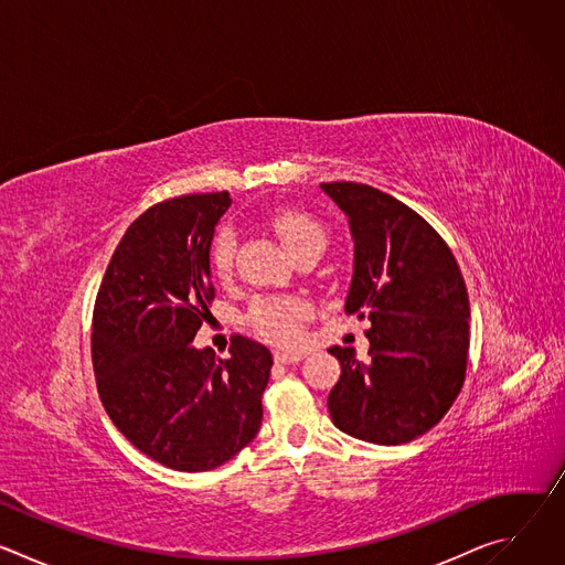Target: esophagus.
<instances>
[{
    "instance_id": "obj_1",
    "label": "esophagus",
    "mask_w": 565,
    "mask_h": 565,
    "mask_svg": "<svg viewBox=\"0 0 565 565\" xmlns=\"http://www.w3.org/2000/svg\"><path fill=\"white\" fill-rule=\"evenodd\" d=\"M306 358L303 351H277L275 353V362L277 364H297Z\"/></svg>"
}]
</instances>
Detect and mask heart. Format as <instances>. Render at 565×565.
Returning a JSON list of instances; mask_svg holds the SVG:
<instances>
[{
	"instance_id": "heart-1",
	"label": "heart",
	"mask_w": 565,
	"mask_h": 565,
	"mask_svg": "<svg viewBox=\"0 0 565 565\" xmlns=\"http://www.w3.org/2000/svg\"><path fill=\"white\" fill-rule=\"evenodd\" d=\"M273 230L281 238L286 250L292 255L303 248H324L327 232L312 216L299 210H279L270 218ZM236 248L234 230L223 227L212 246V266L218 275H225L232 268V257ZM308 317V306L299 299H268L257 301L250 310L253 329L275 342V344H292L301 335V321Z\"/></svg>"
}]
</instances>
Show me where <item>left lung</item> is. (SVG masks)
I'll return each mask as SVG.
<instances>
[{
  "label": "left lung",
  "mask_w": 565,
  "mask_h": 565,
  "mask_svg": "<svg viewBox=\"0 0 565 565\" xmlns=\"http://www.w3.org/2000/svg\"><path fill=\"white\" fill-rule=\"evenodd\" d=\"M349 218L353 277L344 310L369 317V358L329 349L342 375L333 425L373 445L409 443L449 412L469 351V297L443 236L412 207L362 183H321Z\"/></svg>",
  "instance_id": "1"
}]
</instances>
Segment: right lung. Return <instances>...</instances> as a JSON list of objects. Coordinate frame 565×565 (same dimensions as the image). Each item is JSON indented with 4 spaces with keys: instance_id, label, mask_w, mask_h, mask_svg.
Listing matches in <instances>:
<instances>
[{
    "instance_id": "right-lung-1",
    "label": "right lung",
    "mask_w": 565,
    "mask_h": 565,
    "mask_svg": "<svg viewBox=\"0 0 565 565\" xmlns=\"http://www.w3.org/2000/svg\"><path fill=\"white\" fill-rule=\"evenodd\" d=\"M227 192L142 212L107 266L94 308V371L118 431L177 471H207L259 431L273 355L236 335L230 358L192 347L214 299L210 248Z\"/></svg>"
}]
</instances>
